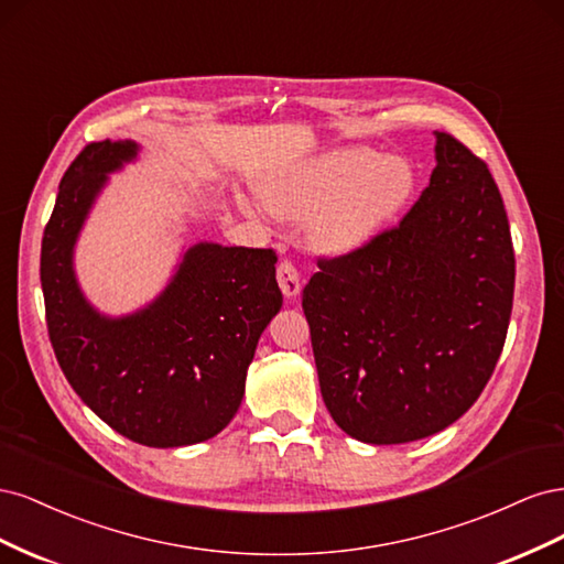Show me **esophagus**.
<instances>
[{
  "mask_svg": "<svg viewBox=\"0 0 564 564\" xmlns=\"http://www.w3.org/2000/svg\"><path fill=\"white\" fill-rule=\"evenodd\" d=\"M278 284L286 299H294L301 294V272L292 261H282L278 265Z\"/></svg>",
  "mask_w": 564,
  "mask_h": 564,
  "instance_id": "obj_1",
  "label": "esophagus"
}]
</instances>
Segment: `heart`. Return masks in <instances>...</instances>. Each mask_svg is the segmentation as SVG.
Masks as SVG:
<instances>
[{
	"instance_id": "heart-1",
	"label": "heart",
	"mask_w": 564,
	"mask_h": 564,
	"mask_svg": "<svg viewBox=\"0 0 564 564\" xmlns=\"http://www.w3.org/2000/svg\"><path fill=\"white\" fill-rule=\"evenodd\" d=\"M414 193L406 160L367 148L329 150L261 185L265 207L286 220L308 218L311 242L327 253L369 245Z\"/></svg>"
}]
</instances>
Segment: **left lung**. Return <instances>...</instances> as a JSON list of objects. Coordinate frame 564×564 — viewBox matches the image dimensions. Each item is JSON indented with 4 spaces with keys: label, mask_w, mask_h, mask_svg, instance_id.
Instances as JSON below:
<instances>
[{
    "label": "left lung",
    "mask_w": 564,
    "mask_h": 564,
    "mask_svg": "<svg viewBox=\"0 0 564 564\" xmlns=\"http://www.w3.org/2000/svg\"><path fill=\"white\" fill-rule=\"evenodd\" d=\"M431 183L398 228L303 289L322 400L340 431L402 445L480 398L513 311L516 253L487 164L435 131Z\"/></svg>",
    "instance_id": "8db88e82"
}]
</instances>
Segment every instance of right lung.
<instances>
[{
    "label": "right lung",
    "instance_id": "right-lung-1",
    "mask_svg": "<svg viewBox=\"0 0 564 564\" xmlns=\"http://www.w3.org/2000/svg\"><path fill=\"white\" fill-rule=\"evenodd\" d=\"M135 141L84 148L67 169L42 240L46 327L67 383L112 431L145 447L218 435L245 398L256 344L282 308L272 249L199 242L145 308L110 317L84 296L75 245L108 174L139 158Z\"/></svg>",
    "mask_w": 564,
    "mask_h": 564
}]
</instances>
